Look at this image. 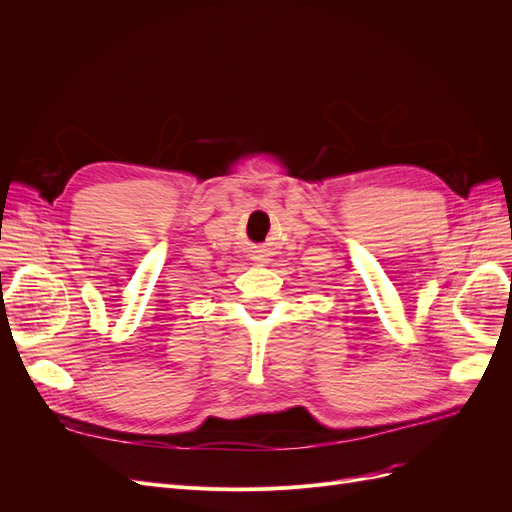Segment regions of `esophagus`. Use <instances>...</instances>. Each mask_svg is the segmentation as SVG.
Segmentation results:
<instances>
[{
    "label": "esophagus",
    "instance_id": "34e87169",
    "mask_svg": "<svg viewBox=\"0 0 512 512\" xmlns=\"http://www.w3.org/2000/svg\"><path fill=\"white\" fill-rule=\"evenodd\" d=\"M254 260H258V262H267L269 258H267V254H265V252H258V254L254 256Z\"/></svg>",
    "mask_w": 512,
    "mask_h": 512
}]
</instances>
